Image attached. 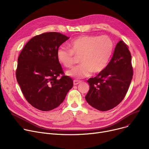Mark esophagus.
<instances>
[{"instance_id":"34e87169","label":"esophagus","mask_w":149,"mask_h":149,"mask_svg":"<svg viewBox=\"0 0 149 149\" xmlns=\"http://www.w3.org/2000/svg\"><path fill=\"white\" fill-rule=\"evenodd\" d=\"M73 83H74V85H77V84H79V83H80L81 81H80L79 80H74Z\"/></svg>"}]
</instances>
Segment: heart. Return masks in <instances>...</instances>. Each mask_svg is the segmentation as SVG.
Wrapping results in <instances>:
<instances>
[{"mask_svg":"<svg viewBox=\"0 0 149 149\" xmlns=\"http://www.w3.org/2000/svg\"><path fill=\"white\" fill-rule=\"evenodd\" d=\"M70 49L60 46L57 50L58 61L66 68L72 66L75 57H79L81 65L66 72V75L76 79H82L99 73L107 67L112 57L114 44L107 36H81L69 44Z\"/></svg>","mask_w":149,"mask_h":149,"instance_id":"1","label":"heart"}]
</instances>
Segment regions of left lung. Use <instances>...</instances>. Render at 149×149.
Masks as SVG:
<instances>
[{
  "label": "left lung",
  "instance_id": "left-lung-1",
  "mask_svg": "<svg viewBox=\"0 0 149 149\" xmlns=\"http://www.w3.org/2000/svg\"><path fill=\"white\" fill-rule=\"evenodd\" d=\"M131 58L127 45L120 40L107 67L88 80L90 88L85 99L89 105L98 111H107L121 102L133 77Z\"/></svg>",
  "mask_w": 149,
  "mask_h": 149
}]
</instances>
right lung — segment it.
<instances>
[{"label": "right lung", "mask_w": 149, "mask_h": 149, "mask_svg": "<svg viewBox=\"0 0 149 149\" xmlns=\"http://www.w3.org/2000/svg\"><path fill=\"white\" fill-rule=\"evenodd\" d=\"M69 37L60 33L38 35L25 45L19 58L16 78L28 102L42 111L57 107L73 86L71 78L63 75L57 50Z\"/></svg>", "instance_id": "1"}]
</instances>
